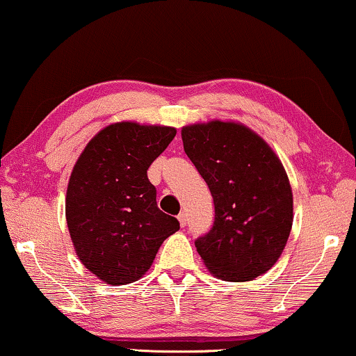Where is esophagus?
<instances>
[{"label": "esophagus", "mask_w": 356, "mask_h": 356, "mask_svg": "<svg viewBox=\"0 0 356 356\" xmlns=\"http://www.w3.org/2000/svg\"><path fill=\"white\" fill-rule=\"evenodd\" d=\"M178 220H179V225H181V227H186V223H188L186 213H184V212L179 213V216H178Z\"/></svg>", "instance_id": "obj_1"}]
</instances>
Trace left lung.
I'll return each mask as SVG.
<instances>
[{"mask_svg":"<svg viewBox=\"0 0 356 356\" xmlns=\"http://www.w3.org/2000/svg\"><path fill=\"white\" fill-rule=\"evenodd\" d=\"M181 138L216 209L212 228L194 241L204 264L228 282L262 275L280 257L293 222V196L280 160L243 124H193Z\"/></svg>","mask_w":356,"mask_h":356,"instance_id":"obj_1","label":"left lung"}]
</instances>
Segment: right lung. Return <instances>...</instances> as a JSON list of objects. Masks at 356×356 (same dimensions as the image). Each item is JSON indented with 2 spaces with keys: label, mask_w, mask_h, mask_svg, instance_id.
<instances>
[{
  "label": "right lung",
  "mask_w": 356,
  "mask_h": 356,
  "mask_svg": "<svg viewBox=\"0 0 356 356\" xmlns=\"http://www.w3.org/2000/svg\"><path fill=\"white\" fill-rule=\"evenodd\" d=\"M177 129L115 123L77 159L66 193V220L82 264L100 280L124 285L152 266L179 222L157 206L147 170Z\"/></svg>",
  "instance_id": "right-lung-1"
}]
</instances>
